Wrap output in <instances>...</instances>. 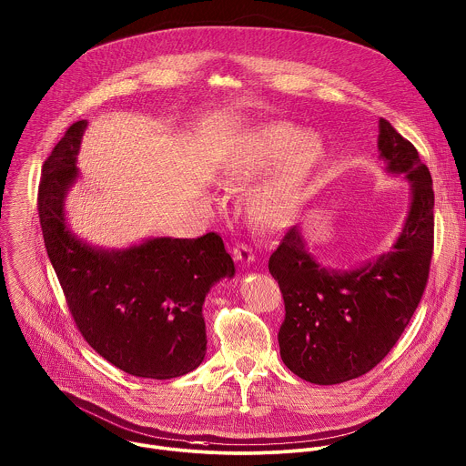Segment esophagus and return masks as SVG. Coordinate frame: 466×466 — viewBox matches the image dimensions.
I'll return each mask as SVG.
<instances>
[{
  "label": "esophagus",
  "mask_w": 466,
  "mask_h": 466,
  "mask_svg": "<svg viewBox=\"0 0 466 466\" xmlns=\"http://www.w3.org/2000/svg\"><path fill=\"white\" fill-rule=\"evenodd\" d=\"M234 258L245 265H250L254 261V252L247 243H238L234 247Z\"/></svg>",
  "instance_id": "1"
}]
</instances>
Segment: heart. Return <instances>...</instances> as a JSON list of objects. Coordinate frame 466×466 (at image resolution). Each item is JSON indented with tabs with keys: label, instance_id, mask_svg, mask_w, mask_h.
Segmentation results:
<instances>
[{
	"label": "heart",
	"instance_id": "obj_1",
	"mask_svg": "<svg viewBox=\"0 0 466 466\" xmlns=\"http://www.w3.org/2000/svg\"><path fill=\"white\" fill-rule=\"evenodd\" d=\"M301 136V130L283 123L259 127L223 165L227 179L236 185H252L280 167L250 201V214L261 225L279 227L290 219L323 159L321 141Z\"/></svg>",
	"mask_w": 466,
	"mask_h": 466
}]
</instances>
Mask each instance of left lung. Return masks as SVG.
Here are the masks:
<instances>
[{
  "instance_id": "left-lung-1",
  "label": "left lung",
  "mask_w": 466,
  "mask_h": 466,
  "mask_svg": "<svg viewBox=\"0 0 466 466\" xmlns=\"http://www.w3.org/2000/svg\"><path fill=\"white\" fill-rule=\"evenodd\" d=\"M387 172L412 185V203L392 250L361 268L316 263L292 227L268 259L285 301L278 341L283 363L301 380L338 385L370 372L398 343L425 292L434 250V188L416 147L380 119Z\"/></svg>"
}]
</instances>
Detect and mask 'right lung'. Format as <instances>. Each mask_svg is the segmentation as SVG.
Returning a JSON list of instances; mask_svg holds the SVG:
<instances>
[{
	"instance_id": "1",
	"label": "right lung",
	"mask_w": 466,
	"mask_h": 466,
	"mask_svg": "<svg viewBox=\"0 0 466 466\" xmlns=\"http://www.w3.org/2000/svg\"><path fill=\"white\" fill-rule=\"evenodd\" d=\"M86 121H76L43 163L37 212L48 259L85 341L119 370L147 380L179 378L207 352L203 303L236 268L223 239L152 238L123 250L77 239L65 198L77 174Z\"/></svg>"
}]
</instances>
